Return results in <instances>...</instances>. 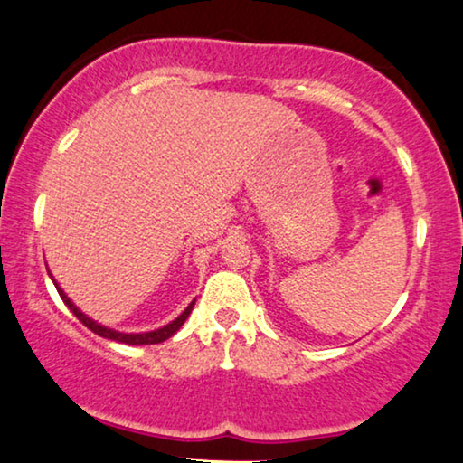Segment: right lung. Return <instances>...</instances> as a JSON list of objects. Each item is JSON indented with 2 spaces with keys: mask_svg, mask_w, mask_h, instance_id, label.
<instances>
[{
  "mask_svg": "<svg viewBox=\"0 0 463 463\" xmlns=\"http://www.w3.org/2000/svg\"><path fill=\"white\" fill-rule=\"evenodd\" d=\"M54 285H56V281H54ZM56 289H58V294H61L62 302L69 306V310L73 312V315L80 318V321L86 325L90 331H94V334H99L100 337H107V340H115V342H121V344H134V346H136V344H159V342L167 340V337H172L175 331H178L182 325H184V321L188 318V315H191V310H193V306H194V302L188 304L186 310L182 312V315L175 318V321H172V323L165 325V327H161V329L148 331V334H119V331H113V329L104 327V325H99L96 321H92V318L83 315V312L77 308L73 302H71V299L67 298V294H64V291L58 288V285H56Z\"/></svg>",
  "mask_w": 463,
  "mask_h": 463,
  "instance_id": "right-lung-1",
  "label": "right lung"
}]
</instances>
